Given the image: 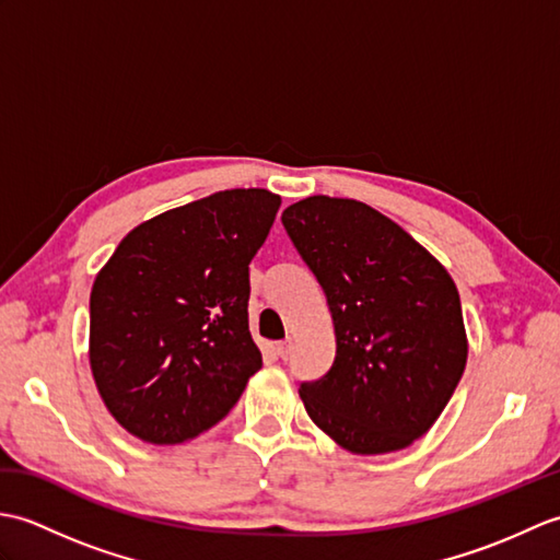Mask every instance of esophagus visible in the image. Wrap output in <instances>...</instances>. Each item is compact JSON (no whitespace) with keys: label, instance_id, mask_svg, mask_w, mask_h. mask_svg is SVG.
I'll return each mask as SVG.
<instances>
[{"label":"esophagus","instance_id":"obj_1","mask_svg":"<svg viewBox=\"0 0 560 560\" xmlns=\"http://www.w3.org/2000/svg\"><path fill=\"white\" fill-rule=\"evenodd\" d=\"M277 353L281 355V359H289V353H291V339L279 341V343H277Z\"/></svg>","mask_w":560,"mask_h":560}]
</instances>
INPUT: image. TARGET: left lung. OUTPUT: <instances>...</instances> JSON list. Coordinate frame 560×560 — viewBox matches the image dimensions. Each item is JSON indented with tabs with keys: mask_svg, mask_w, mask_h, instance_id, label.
I'll list each match as a JSON object with an SVG mask.
<instances>
[{
	"mask_svg": "<svg viewBox=\"0 0 560 560\" xmlns=\"http://www.w3.org/2000/svg\"><path fill=\"white\" fill-rule=\"evenodd\" d=\"M281 221L327 295L337 337L329 373L299 389L307 416L353 455L409 447L443 413L467 365L455 281L363 201L315 195Z\"/></svg>",
	"mask_w": 560,
	"mask_h": 560,
	"instance_id": "left-lung-1",
	"label": "left lung"
}]
</instances>
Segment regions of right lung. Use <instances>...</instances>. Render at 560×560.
<instances>
[{"instance_id": "add662e5", "label": "right lung", "mask_w": 560, "mask_h": 560, "mask_svg": "<svg viewBox=\"0 0 560 560\" xmlns=\"http://www.w3.org/2000/svg\"><path fill=\"white\" fill-rule=\"evenodd\" d=\"M281 197L223 189L129 231L91 289L89 361L125 431L177 445L217 425L261 368L249 261Z\"/></svg>"}]
</instances>
